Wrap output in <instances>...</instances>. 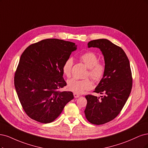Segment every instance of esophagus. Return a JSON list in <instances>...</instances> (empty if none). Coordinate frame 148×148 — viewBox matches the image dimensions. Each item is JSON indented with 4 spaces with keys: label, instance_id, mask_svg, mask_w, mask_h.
<instances>
[{
    "label": "esophagus",
    "instance_id": "obj_1",
    "mask_svg": "<svg viewBox=\"0 0 148 148\" xmlns=\"http://www.w3.org/2000/svg\"><path fill=\"white\" fill-rule=\"evenodd\" d=\"M74 98H79L80 97V95L78 94V93H74Z\"/></svg>",
    "mask_w": 148,
    "mask_h": 148
}]
</instances>
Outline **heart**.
I'll return each instance as SVG.
<instances>
[{
	"label": "heart",
	"instance_id": "obj_1",
	"mask_svg": "<svg viewBox=\"0 0 148 148\" xmlns=\"http://www.w3.org/2000/svg\"><path fill=\"white\" fill-rule=\"evenodd\" d=\"M80 59L88 68V75L95 82L101 80L105 71V66L103 63L98 61L97 56L92 52H87L80 56ZM73 65V59L69 57L64 61L62 67L63 73L66 76H69ZM68 87L69 90L75 93H82L85 90L92 87V82L89 79H77L72 78L68 81Z\"/></svg>",
	"mask_w": 148,
	"mask_h": 148
}]
</instances>
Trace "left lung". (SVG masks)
Instances as JSON below:
<instances>
[{"label": "left lung", "mask_w": 148, "mask_h": 148, "mask_svg": "<svg viewBox=\"0 0 148 148\" xmlns=\"http://www.w3.org/2000/svg\"><path fill=\"white\" fill-rule=\"evenodd\" d=\"M90 47L99 49L104 56L105 71L94 92L104 95H86L84 112L90 123L101 125L116 118L124 106L132 87V72L124 51L110 40H93L88 43Z\"/></svg>", "instance_id": "1"}]
</instances>
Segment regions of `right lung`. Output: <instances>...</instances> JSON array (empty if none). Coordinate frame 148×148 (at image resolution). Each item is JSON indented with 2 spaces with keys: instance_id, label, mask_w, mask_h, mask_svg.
Returning a JSON list of instances; mask_svg holds the SVG:
<instances>
[{
  "instance_id": "right-lung-1",
  "label": "right lung",
  "mask_w": 148,
  "mask_h": 148,
  "mask_svg": "<svg viewBox=\"0 0 148 148\" xmlns=\"http://www.w3.org/2000/svg\"><path fill=\"white\" fill-rule=\"evenodd\" d=\"M77 45L57 39L42 40L22 53L14 77L21 106L33 120L44 123L55 121L74 98L71 92H60L66 85L62 67Z\"/></svg>"
}]
</instances>
